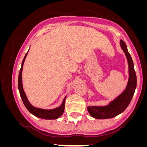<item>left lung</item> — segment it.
Masks as SVG:
<instances>
[{
    "label": "left lung",
    "mask_w": 147,
    "mask_h": 147,
    "mask_svg": "<svg viewBox=\"0 0 147 147\" xmlns=\"http://www.w3.org/2000/svg\"><path fill=\"white\" fill-rule=\"evenodd\" d=\"M121 48L125 54L128 64L129 78L124 90L116 98L109 102L106 105H90L87 110L91 116L96 119H109L117 117L126 109L134 96L137 86V77L132 57L127 46L122 40H119Z\"/></svg>",
    "instance_id": "obj_1"
}]
</instances>
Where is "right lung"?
Instances as JSON below:
<instances>
[{
    "label": "right lung",
    "mask_w": 147,
    "mask_h": 147,
    "mask_svg": "<svg viewBox=\"0 0 147 147\" xmlns=\"http://www.w3.org/2000/svg\"><path fill=\"white\" fill-rule=\"evenodd\" d=\"M28 53H26L24 59L23 60L21 64V67L20 70L19 77H18V89L20 91V94L22 100L23 102V104L25 105L26 108L28 109L29 112L32 113L35 117L44 119H56L59 118L62 116L63 114L64 109H65V101L66 99L67 96L64 97L63 99V102L60 106L57 107L53 109H43L40 108H37L33 106L32 104L30 103L29 101L27 96H26V93L24 91L23 86V80H22V72H23V67L24 63V61L26 59V57L27 56Z\"/></svg>",
    "instance_id": "1"
}]
</instances>
